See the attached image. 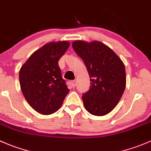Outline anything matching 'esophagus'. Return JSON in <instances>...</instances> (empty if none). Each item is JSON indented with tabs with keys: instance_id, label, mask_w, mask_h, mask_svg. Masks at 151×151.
<instances>
[{
	"instance_id": "obj_1",
	"label": "esophagus",
	"mask_w": 151,
	"mask_h": 151,
	"mask_svg": "<svg viewBox=\"0 0 151 151\" xmlns=\"http://www.w3.org/2000/svg\"><path fill=\"white\" fill-rule=\"evenodd\" d=\"M69 84H70V85L72 88H74V87L76 86V82L75 81H71L70 82H69Z\"/></svg>"
}]
</instances>
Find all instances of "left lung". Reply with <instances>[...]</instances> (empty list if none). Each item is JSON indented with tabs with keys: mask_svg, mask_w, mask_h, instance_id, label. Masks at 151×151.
Wrapping results in <instances>:
<instances>
[{
	"mask_svg": "<svg viewBox=\"0 0 151 151\" xmlns=\"http://www.w3.org/2000/svg\"><path fill=\"white\" fill-rule=\"evenodd\" d=\"M72 47L90 76V90L82 96L85 109L95 116L109 114L118 104L126 87L124 65L110 47L99 41L77 40Z\"/></svg>",
	"mask_w": 151,
	"mask_h": 151,
	"instance_id": "1",
	"label": "left lung"
}]
</instances>
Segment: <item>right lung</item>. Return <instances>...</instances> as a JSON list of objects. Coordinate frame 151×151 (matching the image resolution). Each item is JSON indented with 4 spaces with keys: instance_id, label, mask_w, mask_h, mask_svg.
Returning <instances> with one entry per match:
<instances>
[{
    "instance_id": "add662e5",
    "label": "right lung",
    "mask_w": 151,
    "mask_h": 151,
    "mask_svg": "<svg viewBox=\"0 0 151 151\" xmlns=\"http://www.w3.org/2000/svg\"><path fill=\"white\" fill-rule=\"evenodd\" d=\"M69 45L66 41L45 44L33 53L20 69L22 93L38 113L48 115L57 111L69 93L58 62Z\"/></svg>"
}]
</instances>
